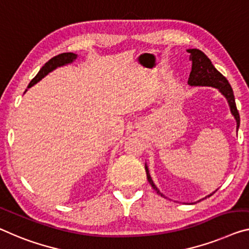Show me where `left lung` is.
I'll return each instance as SVG.
<instances>
[{
    "label": "left lung",
    "instance_id": "8db88e82",
    "mask_svg": "<svg viewBox=\"0 0 249 249\" xmlns=\"http://www.w3.org/2000/svg\"><path fill=\"white\" fill-rule=\"evenodd\" d=\"M187 52L190 53V61L193 62V66H191V71L189 74L188 79V85L189 86H201V87H213L216 88V89L219 90V92L224 95L225 98L227 99L228 105L231 107V114L234 116L237 122V130L239 128L240 124V118L238 110H237L236 102H235V97H234V91H232L231 85L227 81V79L220 73L217 69L213 66L212 61L208 59V56L205 54L204 52H201L200 50L198 49H188ZM146 168L147 173V179L149 183H150L152 188H154L157 194H159L160 196L164 197L163 195L160 193L159 189L157 188L156 185L152 181L150 177V174H149L147 164L144 166ZM213 194H210V197Z\"/></svg>",
    "mask_w": 249,
    "mask_h": 249
}]
</instances>
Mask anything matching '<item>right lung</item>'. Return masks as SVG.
Segmentation results:
<instances>
[{"label":"right lung","mask_w":249,"mask_h":249,"mask_svg":"<svg viewBox=\"0 0 249 249\" xmlns=\"http://www.w3.org/2000/svg\"><path fill=\"white\" fill-rule=\"evenodd\" d=\"M76 56H78V55L74 54V53H71V52L61 53V54H59V55L53 56L52 59H50L48 62L41 68L39 73H37L32 79V81L30 82V85H29L28 88H31L32 86L36 85V83L39 82L41 79H43L45 75L50 73V72L53 71L54 69H56L58 67H62V66H66V64L72 63L76 59Z\"/></svg>","instance_id":"right-lung-1"}]
</instances>
